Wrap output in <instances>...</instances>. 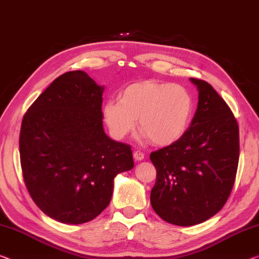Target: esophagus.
<instances>
[{
	"mask_svg": "<svg viewBox=\"0 0 259 259\" xmlns=\"http://www.w3.org/2000/svg\"><path fill=\"white\" fill-rule=\"evenodd\" d=\"M133 157L135 161H142L143 158H145V154L140 152V150H135V152L133 153Z\"/></svg>",
	"mask_w": 259,
	"mask_h": 259,
	"instance_id": "obj_1",
	"label": "esophagus"
}]
</instances>
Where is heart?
Returning a JSON list of instances; mask_svg holds the SVG:
<instances>
[{"instance_id": "1", "label": "heart", "mask_w": 259, "mask_h": 259, "mask_svg": "<svg viewBox=\"0 0 259 259\" xmlns=\"http://www.w3.org/2000/svg\"><path fill=\"white\" fill-rule=\"evenodd\" d=\"M193 98L184 87L170 82L142 81L119 93V102H106L103 116L110 133L124 139L135 128L157 146L176 142L189 128Z\"/></svg>"}]
</instances>
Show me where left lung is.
<instances>
[{"label":"left lung","mask_w":259,"mask_h":259,"mask_svg":"<svg viewBox=\"0 0 259 259\" xmlns=\"http://www.w3.org/2000/svg\"><path fill=\"white\" fill-rule=\"evenodd\" d=\"M198 107L180 140L153 152L156 182L150 204L158 217L176 226L201 224L220 210L232 192L240 157L236 118L213 87L191 78Z\"/></svg>","instance_id":"8db88e82"}]
</instances>
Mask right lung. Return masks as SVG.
<instances>
[{"mask_svg": "<svg viewBox=\"0 0 259 259\" xmlns=\"http://www.w3.org/2000/svg\"><path fill=\"white\" fill-rule=\"evenodd\" d=\"M103 87L82 70L55 78L24 114L23 178L35 205L62 224L94 220L110 204L113 180L134 166L132 148L103 130Z\"/></svg>", "mask_w": 259, "mask_h": 259, "instance_id": "right-lung-1", "label": "right lung"}]
</instances>
